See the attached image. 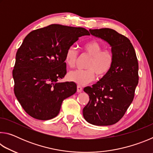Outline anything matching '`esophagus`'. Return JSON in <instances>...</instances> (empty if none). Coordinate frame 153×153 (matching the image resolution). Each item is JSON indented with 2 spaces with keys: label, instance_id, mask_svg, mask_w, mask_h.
Segmentation results:
<instances>
[{
  "label": "esophagus",
  "instance_id": "1",
  "mask_svg": "<svg viewBox=\"0 0 153 153\" xmlns=\"http://www.w3.org/2000/svg\"><path fill=\"white\" fill-rule=\"evenodd\" d=\"M82 87L81 86H77V92H81L82 91Z\"/></svg>",
  "mask_w": 153,
  "mask_h": 153
}]
</instances>
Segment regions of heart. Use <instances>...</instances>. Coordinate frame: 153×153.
Returning <instances> with one entry per match:
<instances>
[{
  "label": "heart",
  "mask_w": 153,
  "mask_h": 153,
  "mask_svg": "<svg viewBox=\"0 0 153 153\" xmlns=\"http://www.w3.org/2000/svg\"><path fill=\"white\" fill-rule=\"evenodd\" d=\"M82 48L85 53L88 55L90 59L86 66L87 69H77L67 74V79L79 85H86L94 79L95 75L98 77H102L107 74L112 67L113 55L108 50H102L103 47L99 42L92 40L84 44ZM78 53L76 48L70 46L65 55V62L70 67L76 65Z\"/></svg>",
  "instance_id": "heart-1"
}]
</instances>
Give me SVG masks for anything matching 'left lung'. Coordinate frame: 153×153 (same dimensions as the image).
<instances>
[{
    "label": "left lung",
    "mask_w": 153,
    "mask_h": 153,
    "mask_svg": "<svg viewBox=\"0 0 153 153\" xmlns=\"http://www.w3.org/2000/svg\"><path fill=\"white\" fill-rule=\"evenodd\" d=\"M111 47L113 63L110 71L92 87L84 91L89 102L83 116L94 126H111L123 117L133 101L138 84V63L134 46L128 38L110 28L89 30Z\"/></svg>",
    "instance_id": "left-lung-1"
}]
</instances>
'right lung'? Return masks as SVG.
<instances>
[{
  "label": "right lung",
  "mask_w": 153,
  "mask_h": 153,
  "mask_svg": "<svg viewBox=\"0 0 153 153\" xmlns=\"http://www.w3.org/2000/svg\"><path fill=\"white\" fill-rule=\"evenodd\" d=\"M83 27L52 24L33 30L16 53L13 71L17 99L28 115L48 120L58 115L63 100L76 92L74 82H59L67 73L65 55L83 36Z\"/></svg>",
  "instance_id": "obj_1"
}]
</instances>
